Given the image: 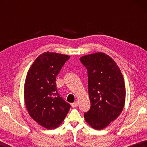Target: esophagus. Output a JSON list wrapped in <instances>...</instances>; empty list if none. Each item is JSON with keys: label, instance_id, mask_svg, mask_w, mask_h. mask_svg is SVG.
I'll list each match as a JSON object with an SVG mask.
<instances>
[{"label": "esophagus", "instance_id": "esophagus-1", "mask_svg": "<svg viewBox=\"0 0 147 147\" xmlns=\"http://www.w3.org/2000/svg\"><path fill=\"white\" fill-rule=\"evenodd\" d=\"M78 101H75L74 103L71 104V106H72V107H73V108H76V106H78Z\"/></svg>", "mask_w": 147, "mask_h": 147}]
</instances>
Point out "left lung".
<instances>
[{"instance_id": "obj_1", "label": "left lung", "mask_w": 147, "mask_h": 147, "mask_svg": "<svg viewBox=\"0 0 147 147\" xmlns=\"http://www.w3.org/2000/svg\"><path fill=\"white\" fill-rule=\"evenodd\" d=\"M80 60L88 70L91 102L84 118L91 127L102 130L123 109L126 97L123 76L115 61L105 53L88 54Z\"/></svg>"}]
</instances>
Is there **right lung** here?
<instances>
[{
    "mask_svg": "<svg viewBox=\"0 0 147 147\" xmlns=\"http://www.w3.org/2000/svg\"><path fill=\"white\" fill-rule=\"evenodd\" d=\"M70 56L47 52L39 55L27 73L24 98L27 111L39 125L49 130L62 123L71 108L59 96L56 78Z\"/></svg>",
    "mask_w": 147,
    "mask_h": 147,
    "instance_id": "1",
    "label": "right lung"
}]
</instances>
